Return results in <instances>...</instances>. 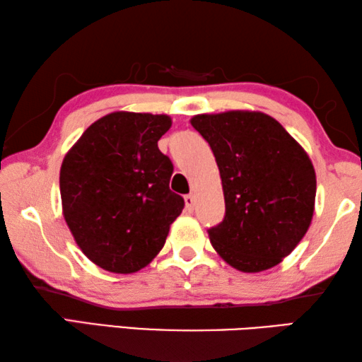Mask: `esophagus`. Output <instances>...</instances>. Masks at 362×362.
Instances as JSON below:
<instances>
[{
	"mask_svg": "<svg viewBox=\"0 0 362 362\" xmlns=\"http://www.w3.org/2000/svg\"><path fill=\"white\" fill-rule=\"evenodd\" d=\"M185 209L188 212H192L194 209V196L193 194H187L185 196Z\"/></svg>",
	"mask_w": 362,
	"mask_h": 362,
	"instance_id": "obj_1",
	"label": "esophagus"
}]
</instances>
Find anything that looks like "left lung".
I'll use <instances>...</instances> for the list:
<instances>
[{
  "instance_id": "1",
  "label": "left lung",
  "mask_w": 362,
  "mask_h": 362,
  "mask_svg": "<svg viewBox=\"0 0 362 362\" xmlns=\"http://www.w3.org/2000/svg\"><path fill=\"white\" fill-rule=\"evenodd\" d=\"M192 126L216 156L225 217L207 230L212 247L244 273L289 255L313 218L316 174L306 151L260 112L196 115Z\"/></svg>"
}]
</instances>
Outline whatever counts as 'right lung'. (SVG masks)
<instances>
[{"mask_svg": "<svg viewBox=\"0 0 362 362\" xmlns=\"http://www.w3.org/2000/svg\"><path fill=\"white\" fill-rule=\"evenodd\" d=\"M168 115L115 112L93 122L60 168L65 222L90 262L136 273L166 243L185 201L170 192L174 166L158 148Z\"/></svg>", "mask_w": 362, "mask_h": 362, "instance_id": "right-lung-1", "label": "right lung"}]
</instances>
